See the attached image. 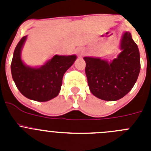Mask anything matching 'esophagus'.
I'll list each match as a JSON object with an SVG mask.
<instances>
[{
    "instance_id": "1",
    "label": "esophagus",
    "mask_w": 151,
    "mask_h": 151,
    "mask_svg": "<svg viewBox=\"0 0 151 151\" xmlns=\"http://www.w3.org/2000/svg\"><path fill=\"white\" fill-rule=\"evenodd\" d=\"M76 53H77V54H78V55H80V56L82 55V54H84V50H83V49H81V48H80V49H78V50H76Z\"/></svg>"
}]
</instances>
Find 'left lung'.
I'll use <instances>...</instances> for the list:
<instances>
[{
  "instance_id": "8db88e82",
  "label": "left lung",
  "mask_w": 151,
  "mask_h": 151,
  "mask_svg": "<svg viewBox=\"0 0 151 151\" xmlns=\"http://www.w3.org/2000/svg\"><path fill=\"white\" fill-rule=\"evenodd\" d=\"M120 49V54L110 63L100 58L84 57L89 88L99 99H121L132 90L138 79L141 69L139 50L129 32L122 35Z\"/></svg>"
}]
</instances>
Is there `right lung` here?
Here are the masks:
<instances>
[{
  "instance_id": "1",
  "label": "right lung",
  "mask_w": 151,
  "mask_h": 151,
  "mask_svg": "<svg viewBox=\"0 0 151 151\" xmlns=\"http://www.w3.org/2000/svg\"><path fill=\"white\" fill-rule=\"evenodd\" d=\"M27 36L19 41L11 63L13 79L21 94L29 99L45 102L58 95L63 77L76 60V56L54 55L39 68L26 66L21 60V50Z\"/></svg>"
}]
</instances>
